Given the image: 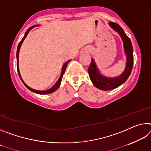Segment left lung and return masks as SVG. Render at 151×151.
<instances>
[{
    "mask_svg": "<svg viewBox=\"0 0 151 151\" xmlns=\"http://www.w3.org/2000/svg\"><path fill=\"white\" fill-rule=\"evenodd\" d=\"M109 25L112 29L117 32L123 41L124 52L127 56L126 67L124 72L118 77L109 78L102 75L96 65L94 60L92 58L91 65L88 68V75L93 85L96 88L103 91H109L117 88L126 81L131 73L133 66V48L131 40L125 34L123 29L116 22H110Z\"/></svg>",
    "mask_w": 151,
    "mask_h": 151,
    "instance_id": "8db88e82",
    "label": "left lung"
}]
</instances>
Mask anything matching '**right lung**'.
I'll use <instances>...</instances> for the list:
<instances>
[{
	"instance_id": "obj_1",
	"label": "right lung",
	"mask_w": 151,
	"mask_h": 151,
	"mask_svg": "<svg viewBox=\"0 0 151 151\" xmlns=\"http://www.w3.org/2000/svg\"><path fill=\"white\" fill-rule=\"evenodd\" d=\"M36 26H39V25H35V26H32V27H30L29 29L27 30V32H25V35H24V37L22 38V39L21 40H20V42H19V45H18L17 50V70H18V73H19V76H20V79H21L22 82V83H23L24 85L25 86H26V87H27L28 89H29V90H30V91L33 92V93H37V94H47L52 93H53V92H55V91H57V89L58 88V87H59V86H60V83H61V81H62L63 75H64V73H65V70H66V65H67V64L70 62V60H68L67 62H66L65 64H64L63 66V68H62V72H61V75H60V76L59 79H58V81L57 82V83H56L55 85L54 86H53L52 88H50L49 90H47V91H37V90H35V89H32V88H30L29 86H27V85H26V84L24 83V82L23 81V80H22V78H21V76H20V75L19 68V54L20 48V47H21V45H22V42H23V40H24L25 38H26L27 35L29 34V32L30 30H31V29H32V28H34V27H36Z\"/></svg>"
}]
</instances>
